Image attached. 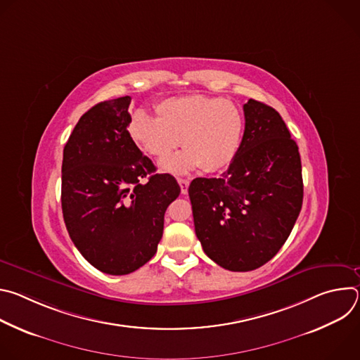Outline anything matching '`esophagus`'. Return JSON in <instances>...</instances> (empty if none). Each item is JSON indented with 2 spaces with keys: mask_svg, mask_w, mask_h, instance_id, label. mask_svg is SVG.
Instances as JSON below:
<instances>
[{
  "mask_svg": "<svg viewBox=\"0 0 360 360\" xmlns=\"http://www.w3.org/2000/svg\"><path fill=\"white\" fill-rule=\"evenodd\" d=\"M178 182H179V186H181V192L185 195L188 193V188H189V181L188 179H182V178H178Z\"/></svg>",
  "mask_w": 360,
  "mask_h": 360,
  "instance_id": "34e87169",
  "label": "esophagus"
}]
</instances>
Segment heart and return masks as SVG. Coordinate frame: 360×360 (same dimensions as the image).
I'll use <instances>...</instances> for the list:
<instances>
[{
  "mask_svg": "<svg viewBox=\"0 0 360 360\" xmlns=\"http://www.w3.org/2000/svg\"><path fill=\"white\" fill-rule=\"evenodd\" d=\"M157 118L138 112L129 124L135 143L157 162L168 161L181 145L185 150L165 169L185 174L202 167L218 172L235 158L243 135V117L231 101L219 96L184 95L161 101Z\"/></svg>",
  "mask_w": 360,
  "mask_h": 360,
  "instance_id": "1",
  "label": "heart"
}]
</instances>
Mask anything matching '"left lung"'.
I'll return each mask as SVG.
<instances>
[{
  "instance_id": "1",
  "label": "left lung",
  "mask_w": 360,
  "mask_h": 360,
  "mask_svg": "<svg viewBox=\"0 0 360 360\" xmlns=\"http://www.w3.org/2000/svg\"><path fill=\"white\" fill-rule=\"evenodd\" d=\"M245 132L221 178L189 185L195 233L219 266L248 272L265 265L290 235L303 200L296 142L276 110L249 99Z\"/></svg>"
}]
</instances>
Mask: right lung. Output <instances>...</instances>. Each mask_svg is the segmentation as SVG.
<instances>
[{
	"mask_svg": "<svg viewBox=\"0 0 360 360\" xmlns=\"http://www.w3.org/2000/svg\"><path fill=\"white\" fill-rule=\"evenodd\" d=\"M129 104L127 95L88 110L63 158L67 231L84 258L108 275H128L157 253L165 211L181 192L132 141Z\"/></svg>",
	"mask_w": 360,
	"mask_h": 360,
	"instance_id": "obj_1",
	"label": "right lung"
}]
</instances>
